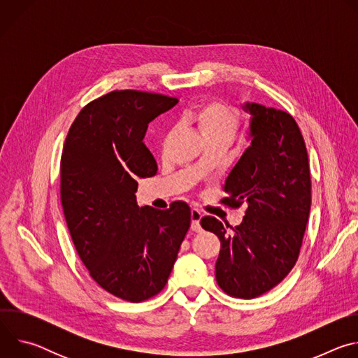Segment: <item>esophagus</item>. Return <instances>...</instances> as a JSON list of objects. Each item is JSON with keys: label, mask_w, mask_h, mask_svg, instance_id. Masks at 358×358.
<instances>
[{"label": "esophagus", "mask_w": 358, "mask_h": 358, "mask_svg": "<svg viewBox=\"0 0 358 358\" xmlns=\"http://www.w3.org/2000/svg\"><path fill=\"white\" fill-rule=\"evenodd\" d=\"M201 217H202V214H201L199 210H196V208L191 210V229L194 232H201V229H202L201 225H199Z\"/></svg>", "instance_id": "obj_1"}]
</instances>
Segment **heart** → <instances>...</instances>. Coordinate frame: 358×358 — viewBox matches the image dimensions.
<instances>
[{
	"label": "heart",
	"instance_id": "heart-1",
	"mask_svg": "<svg viewBox=\"0 0 358 358\" xmlns=\"http://www.w3.org/2000/svg\"><path fill=\"white\" fill-rule=\"evenodd\" d=\"M182 119L196 127L206 143L224 141L228 144L241 124L238 110L222 99L202 101L195 109L185 112Z\"/></svg>",
	"mask_w": 358,
	"mask_h": 358
}]
</instances>
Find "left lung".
<instances>
[{
	"label": "left lung",
	"instance_id": "obj_1",
	"mask_svg": "<svg viewBox=\"0 0 358 358\" xmlns=\"http://www.w3.org/2000/svg\"><path fill=\"white\" fill-rule=\"evenodd\" d=\"M252 143L225 181L220 202L246 203L241 225L202 217L201 227L221 242L215 264L218 286L239 299L258 297L293 269L310 214L312 180L308 150L296 120L283 110L248 103Z\"/></svg>",
	"mask_w": 358,
	"mask_h": 358
}]
</instances>
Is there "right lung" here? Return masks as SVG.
<instances>
[{"label":"right lung","mask_w":358,"mask_h":358,"mask_svg":"<svg viewBox=\"0 0 358 358\" xmlns=\"http://www.w3.org/2000/svg\"><path fill=\"white\" fill-rule=\"evenodd\" d=\"M178 99L145 90H113L73 120L61 157V202L80 261L113 296L140 303L166 286L191 224L182 201L169 210L137 206V177L157 163L143 143L148 123Z\"/></svg>","instance_id":"add662e5"}]
</instances>
